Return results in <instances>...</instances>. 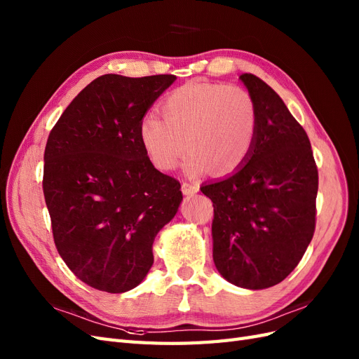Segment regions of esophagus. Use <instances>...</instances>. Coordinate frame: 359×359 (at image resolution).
Masks as SVG:
<instances>
[{
	"mask_svg": "<svg viewBox=\"0 0 359 359\" xmlns=\"http://www.w3.org/2000/svg\"><path fill=\"white\" fill-rule=\"evenodd\" d=\"M181 190L186 196H193V194H196L199 191V186L198 184H191V182H182Z\"/></svg>",
	"mask_w": 359,
	"mask_h": 359,
	"instance_id": "esophagus-1",
	"label": "esophagus"
}]
</instances>
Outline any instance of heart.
<instances>
[{"instance_id": "1", "label": "heart", "mask_w": 359, "mask_h": 359, "mask_svg": "<svg viewBox=\"0 0 359 359\" xmlns=\"http://www.w3.org/2000/svg\"><path fill=\"white\" fill-rule=\"evenodd\" d=\"M161 112L165 118L148 114L137 126L139 142L160 170L177 168L186 148L184 172L191 177L210 169L227 175L252 154L257 107L241 86L191 81L166 97Z\"/></svg>"}]
</instances>
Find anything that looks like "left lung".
Wrapping results in <instances>:
<instances>
[{
  "mask_svg": "<svg viewBox=\"0 0 359 359\" xmlns=\"http://www.w3.org/2000/svg\"><path fill=\"white\" fill-rule=\"evenodd\" d=\"M257 107L252 154L232 175L205 184L212 201V259L229 283L250 290L283 281L311 241L318 168L309 136L280 95L252 73L240 76Z\"/></svg>",
  "mask_w": 359,
  "mask_h": 359,
  "instance_id": "left-lung-1",
  "label": "left lung"
}]
</instances>
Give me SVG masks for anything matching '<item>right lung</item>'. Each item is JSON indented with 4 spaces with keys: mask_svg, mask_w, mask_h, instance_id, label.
Returning <instances> with one entry per match:
<instances>
[{
    "mask_svg": "<svg viewBox=\"0 0 359 359\" xmlns=\"http://www.w3.org/2000/svg\"><path fill=\"white\" fill-rule=\"evenodd\" d=\"M173 74H103L74 97L49 133L43 193L53 241L72 273L109 293L153 266L156 235L175 217L181 184L154 168L137 126Z\"/></svg>",
    "mask_w": 359,
    "mask_h": 359,
    "instance_id": "obj_1",
    "label": "right lung"
}]
</instances>
